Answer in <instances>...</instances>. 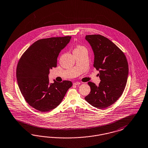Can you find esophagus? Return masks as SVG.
Listing matches in <instances>:
<instances>
[{
	"label": "esophagus",
	"instance_id": "1",
	"mask_svg": "<svg viewBox=\"0 0 148 148\" xmlns=\"http://www.w3.org/2000/svg\"><path fill=\"white\" fill-rule=\"evenodd\" d=\"M79 84H80V82H75V83H73V85H77Z\"/></svg>",
	"mask_w": 148,
	"mask_h": 148
}]
</instances>
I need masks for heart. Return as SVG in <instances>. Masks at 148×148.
Returning <instances> with one entry per match:
<instances>
[{
  "label": "heart",
  "instance_id": "1",
  "mask_svg": "<svg viewBox=\"0 0 148 148\" xmlns=\"http://www.w3.org/2000/svg\"><path fill=\"white\" fill-rule=\"evenodd\" d=\"M85 48L84 47H83L82 46H80V45H77L76 47L75 48L74 50V51H76V50H80V49H84Z\"/></svg>",
  "mask_w": 148,
  "mask_h": 148
}]
</instances>
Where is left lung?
Instances as JSON below:
<instances>
[{
    "instance_id": "left-lung-1",
    "label": "left lung",
    "mask_w": 148,
    "mask_h": 148,
    "mask_svg": "<svg viewBox=\"0 0 148 148\" xmlns=\"http://www.w3.org/2000/svg\"><path fill=\"white\" fill-rule=\"evenodd\" d=\"M85 39L94 53V66L99 71L101 82L98 86L88 83L91 91L85 100L92 106L103 109L122 95L128 75V62L124 53L106 37L89 35Z\"/></svg>"
}]
</instances>
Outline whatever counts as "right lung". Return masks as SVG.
<instances>
[{
	"instance_id": "right-lung-1",
	"label": "right lung",
	"mask_w": 148,
	"mask_h": 148,
	"mask_svg": "<svg viewBox=\"0 0 148 148\" xmlns=\"http://www.w3.org/2000/svg\"><path fill=\"white\" fill-rule=\"evenodd\" d=\"M71 39V36L51 37L34 42L18 62L16 78L20 90L29 105L40 112H47L58 106L71 81L49 83V70L57 67V58Z\"/></svg>"
}]
</instances>
